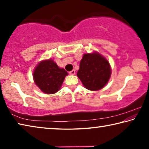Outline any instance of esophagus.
<instances>
[{
	"label": "esophagus",
	"instance_id": "obj_1",
	"mask_svg": "<svg viewBox=\"0 0 149 149\" xmlns=\"http://www.w3.org/2000/svg\"><path fill=\"white\" fill-rule=\"evenodd\" d=\"M69 73H70V74H71V75H74L75 74V70H72V71H70Z\"/></svg>",
	"mask_w": 149,
	"mask_h": 149
}]
</instances>
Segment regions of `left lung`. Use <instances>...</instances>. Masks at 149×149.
<instances>
[{
  "label": "left lung",
  "mask_w": 149,
  "mask_h": 149,
  "mask_svg": "<svg viewBox=\"0 0 149 149\" xmlns=\"http://www.w3.org/2000/svg\"><path fill=\"white\" fill-rule=\"evenodd\" d=\"M110 75L109 62L97 52L84 55L77 74L85 87L91 91L100 90L104 87Z\"/></svg>",
  "instance_id": "1"
}]
</instances>
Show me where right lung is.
<instances>
[{"instance_id":"add662e5","label":"right lung","mask_w":149,"mask_h":149,"mask_svg":"<svg viewBox=\"0 0 149 149\" xmlns=\"http://www.w3.org/2000/svg\"><path fill=\"white\" fill-rule=\"evenodd\" d=\"M68 72L60 68L53 60L42 61L37 65L33 73L34 81L42 92L54 94L60 90Z\"/></svg>"}]
</instances>
